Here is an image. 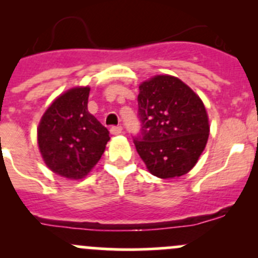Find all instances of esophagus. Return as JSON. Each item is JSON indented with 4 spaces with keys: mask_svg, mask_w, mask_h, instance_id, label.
I'll list each match as a JSON object with an SVG mask.
<instances>
[{
    "mask_svg": "<svg viewBox=\"0 0 258 258\" xmlns=\"http://www.w3.org/2000/svg\"><path fill=\"white\" fill-rule=\"evenodd\" d=\"M111 134L112 135H119L122 134V126H112L111 127Z\"/></svg>",
    "mask_w": 258,
    "mask_h": 258,
    "instance_id": "1",
    "label": "esophagus"
}]
</instances>
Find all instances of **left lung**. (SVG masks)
I'll return each instance as SVG.
<instances>
[{
    "mask_svg": "<svg viewBox=\"0 0 258 258\" xmlns=\"http://www.w3.org/2000/svg\"><path fill=\"white\" fill-rule=\"evenodd\" d=\"M140 135L134 142L160 178L186 175L206 147L209 116L201 98L177 77L158 75L140 85Z\"/></svg>",
    "mask_w": 258,
    "mask_h": 258,
    "instance_id": "obj_1",
    "label": "left lung"
}]
</instances>
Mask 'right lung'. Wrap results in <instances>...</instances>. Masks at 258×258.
Segmentation results:
<instances>
[{
    "label": "right lung",
    "instance_id": "add662e5",
    "mask_svg": "<svg viewBox=\"0 0 258 258\" xmlns=\"http://www.w3.org/2000/svg\"><path fill=\"white\" fill-rule=\"evenodd\" d=\"M90 87H75L43 113L37 142L46 166L56 175L83 178L100 161L110 132L87 110Z\"/></svg>",
    "mask_w": 258,
    "mask_h": 258
}]
</instances>
